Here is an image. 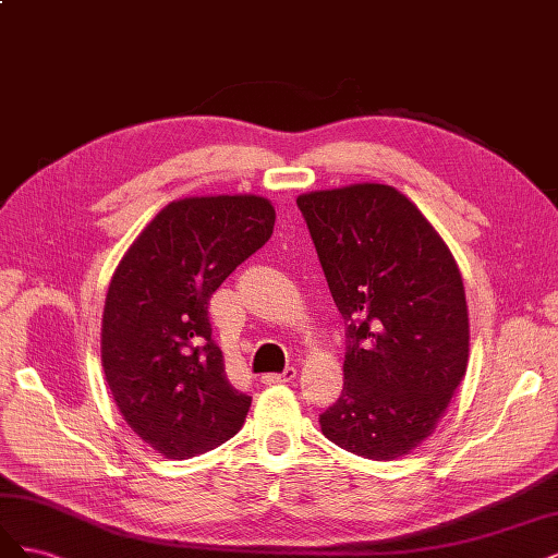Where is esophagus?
Returning a JSON list of instances; mask_svg holds the SVG:
<instances>
[{
	"instance_id": "esophagus-1",
	"label": "esophagus",
	"mask_w": 558,
	"mask_h": 558,
	"mask_svg": "<svg viewBox=\"0 0 558 558\" xmlns=\"http://www.w3.org/2000/svg\"><path fill=\"white\" fill-rule=\"evenodd\" d=\"M296 377V368H284L282 373H266L262 375V383L264 385H284V383H292Z\"/></svg>"
}]
</instances>
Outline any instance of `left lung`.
<instances>
[{
  "label": "left lung",
  "mask_w": 558,
  "mask_h": 558,
  "mask_svg": "<svg viewBox=\"0 0 558 558\" xmlns=\"http://www.w3.org/2000/svg\"><path fill=\"white\" fill-rule=\"evenodd\" d=\"M348 322L343 393L322 434L352 454L393 461L426 440L469 366L459 266L397 187L356 183L296 199Z\"/></svg>",
  "instance_id": "1"
}]
</instances>
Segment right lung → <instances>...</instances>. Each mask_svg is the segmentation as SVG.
Returning <instances> with one entry per match:
<instances>
[{
	"instance_id": "add662e5",
	"label": "right lung",
	"mask_w": 558,
	"mask_h": 558,
	"mask_svg": "<svg viewBox=\"0 0 558 558\" xmlns=\"http://www.w3.org/2000/svg\"><path fill=\"white\" fill-rule=\"evenodd\" d=\"M257 194L187 196L161 208L122 255L101 315V366L134 434L190 459L241 430L253 399L233 389L210 338L208 301L271 239Z\"/></svg>"
}]
</instances>
